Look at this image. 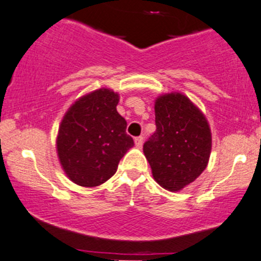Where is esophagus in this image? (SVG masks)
I'll return each mask as SVG.
<instances>
[{"label": "esophagus", "instance_id": "obj_1", "mask_svg": "<svg viewBox=\"0 0 261 261\" xmlns=\"http://www.w3.org/2000/svg\"><path fill=\"white\" fill-rule=\"evenodd\" d=\"M134 144H136L137 148H142L143 137H137V138H134Z\"/></svg>", "mask_w": 261, "mask_h": 261}]
</instances>
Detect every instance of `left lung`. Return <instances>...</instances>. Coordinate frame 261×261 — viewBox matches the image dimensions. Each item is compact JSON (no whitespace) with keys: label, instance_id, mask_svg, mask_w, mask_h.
Segmentation results:
<instances>
[{"label":"left lung","instance_id":"left-lung-1","mask_svg":"<svg viewBox=\"0 0 261 261\" xmlns=\"http://www.w3.org/2000/svg\"><path fill=\"white\" fill-rule=\"evenodd\" d=\"M156 130L143 145L154 180L171 192L181 191L207 168L212 134L206 116L180 92L158 96Z\"/></svg>","mask_w":261,"mask_h":261}]
</instances>
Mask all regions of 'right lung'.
I'll return each mask as SVG.
<instances>
[{
	"label": "right lung",
	"mask_w": 261,
	"mask_h": 261,
	"mask_svg": "<svg viewBox=\"0 0 261 261\" xmlns=\"http://www.w3.org/2000/svg\"><path fill=\"white\" fill-rule=\"evenodd\" d=\"M119 95L98 89L77 98L64 115L57 153L66 176L76 185L95 187L116 174L119 160L134 145L127 122L117 112Z\"/></svg>",
	"instance_id": "1"
}]
</instances>
